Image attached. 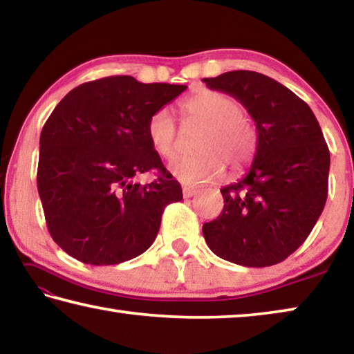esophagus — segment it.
Returning a JSON list of instances; mask_svg holds the SVG:
<instances>
[{
    "mask_svg": "<svg viewBox=\"0 0 354 354\" xmlns=\"http://www.w3.org/2000/svg\"><path fill=\"white\" fill-rule=\"evenodd\" d=\"M200 190H196L194 187H187V185H184L183 187V196L184 198H192V196H195L196 194H198Z\"/></svg>",
    "mask_w": 354,
    "mask_h": 354,
    "instance_id": "34e87169",
    "label": "esophagus"
}]
</instances>
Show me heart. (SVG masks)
Returning a JSON list of instances; mask_svg holds the SVG:
<instances>
[{"label": "heart", "mask_w": 354, "mask_h": 354, "mask_svg": "<svg viewBox=\"0 0 354 354\" xmlns=\"http://www.w3.org/2000/svg\"><path fill=\"white\" fill-rule=\"evenodd\" d=\"M178 107L185 124H201L195 140V148L200 151L170 164V171L181 181H214L221 176L225 167L236 175L254 156L256 128L234 97L200 87L179 101ZM147 137L160 158L173 159L178 154L179 133L169 111L159 109L149 117Z\"/></svg>", "instance_id": "1"}]
</instances>
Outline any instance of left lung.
Here are the masks:
<instances>
[{
	"instance_id": "8db88e82",
	"label": "left lung",
	"mask_w": 354,
	"mask_h": 354,
	"mask_svg": "<svg viewBox=\"0 0 354 354\" xmlns=\"http://www.w3.org/2000/svg\"><path fill=\"white\" fill-rule=\"evenodd\" d=\"M203 82L241 101L257 129L245 178L221 189L225 206L203 225L207 247L245 267L284 261L306 241L328 196L329 149L314 112L283 84L248 70Z\"/></svg>"
}]
</instances>
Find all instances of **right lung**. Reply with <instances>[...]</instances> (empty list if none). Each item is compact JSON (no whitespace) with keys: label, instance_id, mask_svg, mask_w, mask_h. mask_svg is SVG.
I'll use <instances>...</instances> for the list:
<instances>
[{"label":"right lung","instance_id":"obj_1","mask_svg":"<svg viewBox=\"0 0 354 354\" xmlns=\"http://www.w3.org/2000/svg\"><path fill=\"white\" fill-rule=\"evenodd\" d=\"M185 88L109 76L75 87L55 107L40 134L37 189L48 231L65 253L113 266L151 247L183 189L149 143L147 123ZM151 169L160 171L153 183H133Z\"/></svg>","mask_w":354,"mask_h":354}]
</instances>
